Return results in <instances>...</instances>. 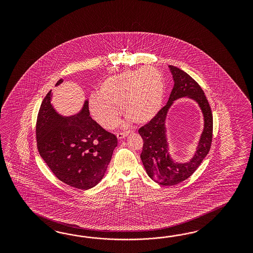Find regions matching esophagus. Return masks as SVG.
Masks as SVG:
<instances>
[{"label":"esophagus","instance_id":"1","mask_svg":"<svg viewBox=\"0 0 253 253\" xmlns=\"http://www.w3.org/2000/svg\"><path fill=\"white\" fill-rule=\"evenodd\" d=\"M128 135V132H119V133H117V137L118 139H123V138H125L126 136Z\"/></svg>","mask_w":253,"mask_h":253}]
</instances>
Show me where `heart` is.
<instances>
[{
  "label": "heart",
  "instance_id": "b5f03b06",
  "mask_svg": "<svg viewBox=\"0 0 253 253\" xmlns=\"http://www.w3.org/2000/svg\"><path fill=\"white\" fill-rule=\"evenodd\" d=\"M165 95V82L161 72L152 68L125 70L108 77L92 93L88 107L92 119L106 130L115 128L121 106L128 122L146 124L160 112Z\"/></svg>",
  "mask_w": 253,
  "mask_h": 253
}]
</instances>
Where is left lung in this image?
<instances>
[{"instance_id":"obj_1","label":"left lung","mask_w":253,"mask_h":253,"mask_svg":"<svg viewBox=\"0 0 253 253\" xmlns=\"http://www.w3.org/2000/svg\"><path fill=\"white\" fill-rule=\"evenodd\" d=\"M174 85L168 103L152 121L139 129L144 140L141 160L148 176L161 185H174L191 176L207 156L212 140L213 120L207 98L199 84L184 70L169 66ZM187 97L194 99L202 109L205 127L194 156L187 163L174 161L169 154L166 119L174 100Z\"/></svg>"}]
</instances>
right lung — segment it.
I'll return each instance as SVG.
<instances>
[{
	"instance_id": "obj_1",
	"label": "right lung",
	"mask_w": 253,
	"mask_h": 253,
	"mask_svg": "<svg viewBox=\"0 0 253 253\" xmlns=\"http://www.w3.org/2000/svg\"><path fill=\"white\" fill-rule=\"evenodd\" d=\"M64 82L60 79L55 86ZM46 94L39 110L36 137L39 153L61 182L78 189H90L107 171L118 146L114 134L90 117L88 100L76 115L62 116Z\"/></svg>"
}]
</instances>
